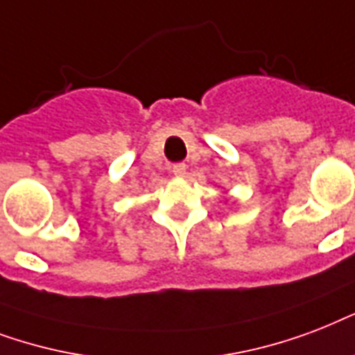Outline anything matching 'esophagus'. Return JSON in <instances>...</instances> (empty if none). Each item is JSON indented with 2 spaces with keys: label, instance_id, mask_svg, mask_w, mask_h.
I'll use <instances>...</instances> for the list:
<instances>
[{
  "label": "esophagus",
  "instance_id": "esophagus-1",
  "mask_svg": "<svg viewBox=\"0 0 355 355\" xmlns=\"http://www.w3.org/2000/svg\"><path fill=\"white\" fill-rule=\"evenodd\" d=\"M172 174L178 175V178H183L187 174V164L185 163H178L172 166Z\"/></svg>",
  "mask_w": 355,
  "mask_h": 355
}]
</instances>
